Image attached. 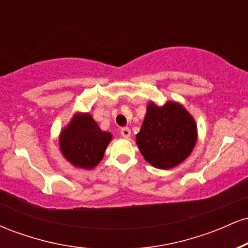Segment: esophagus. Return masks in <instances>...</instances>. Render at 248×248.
<instances>
[{
	"instance_id": "34e87169",
	"label": "esophagus",
	"mask_w": 248,
	"mask_h": 248,
	"mask_svg": "<svg viewBox=\"0 0 248 248\" xmlns=\"http://www.w3.org/2000/svg\"><path fill=\"white\" fill-rule=\"evenodd\" d=\"M121 136L124 139H129L130 138V129L129 128H124L121 129Z\"/></svg>"
}]
</instances>
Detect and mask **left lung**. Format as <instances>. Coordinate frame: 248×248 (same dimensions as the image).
Listing matches in <instances>:
<instances>
[{"label": "left lung", "mask_w": 248, "mask_h": 248, "mask_svg": "<svg viewBox=\"0 0 248 248\" xmlns=\"http://www.w3.org/2000/svg\"><path fill=\"white\" fill-rule=\"evenodd\" d=\"M197 138L195 119L183 105L167 101L158 106L150 101L136 144L148 163L167 170L189 157Z\"/></svg>", "instance_id": "1"}]
</instances>
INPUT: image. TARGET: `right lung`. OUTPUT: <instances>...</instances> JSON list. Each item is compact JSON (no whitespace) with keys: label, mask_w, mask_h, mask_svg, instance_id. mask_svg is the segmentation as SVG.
<instances>
[{"label":"right lung","mask_w":248,"mask_h":248,"mask_svg":"<svg viewBox=\"0 0 248 248\" xmlns=\"http://www.w3.org/2000/svg\"><path fill=\"white\" fill-rule=\"evenodd\" d=\"M113 135L104 132L90 113H76L59 134L62 155L75 168L91 170L100 163Z\"/></svg>","instance_id":"1"}]
</instances>
